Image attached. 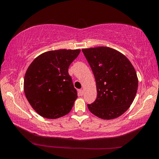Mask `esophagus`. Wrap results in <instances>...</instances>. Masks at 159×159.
Returning <instances> with one entry per match:
<instances>
[{
	"label": "esophagus",
	"mask_w": 159,
	"mask_h": 159,
	"mask_svg": "<svg viewBox=\"0 0 159 159\" xmlns=\"http://www.w3.org/2000/svg\"><path fill=\"white\" fill-rule=\"evenodd\" d=\"M79 95H80V96H82V95H83V90L82 89L79 90Z\"/></svg>",
	"instance_id": "obj_1"
}]
</instances>
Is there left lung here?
I'll return each instance as SVG.
<instances>
[{
    "label": "left lung",
    "mask_w": 159,
    "mask_h": 159,
    "mask_svg": "<svg viewBox=\"0 0 159 159\" xmlns=\"http://www.w3.org/2000/svg\"><path fill=\"white\" fill-rule=\"evenodd\" d=\"M95 78L98 95L88 104L90 111L102 119L117 118L133 103L138 87L134 66L124 55L109 47L82 49Z\"/></svg>",
    "instance_id": "1"
}]
</instances>
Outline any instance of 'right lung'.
Here are the masks:
<instances>
[{"instance_id":"obj_1","label":"right lung","mask_w":159,"mask_h":159,"mask_svg":"<svg viewBox=\"0 0 159 159\" xmlns=\"http://www.w3.org/2000/svg\"><path fill=\"white\" fill-rule=\"evenodd\" d=\"M80 49L50 50L38 56L26 70L24 91L35 111L55 119L69 114L77 98L68 69Z\"/></svg>"}]
</instances>
